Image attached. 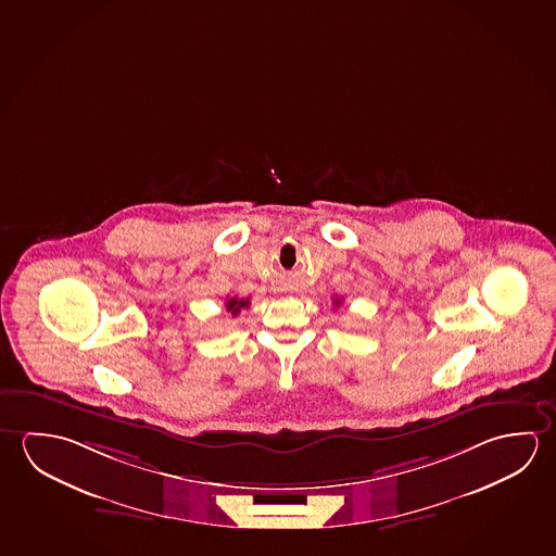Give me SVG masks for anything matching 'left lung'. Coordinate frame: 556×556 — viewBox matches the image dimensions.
<instances>
[{
    "label": "left lung",
    "mask_w": 556,
    "mask_h": 556,
    "mask_svg": "<svg viewBox=\"0 0 556 556\" xmlns=\"http://www.w3.org/2000/svg\"><path fill=\"white\" fill-rule=\"evenodd\" d=\"M333 302H336V306H339V304H341V299H337V301Z\"/></svg>",
    "instance_id": "1"
}]
</instances>
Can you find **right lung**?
Returning <instances> with one entry per match:
<instances>
[{
    "instance_id": "obj_1",
    "label": "right lung",
    "mask_w": 556,
    "mask_h": 556,
    "mask_svg": "<svg viewBox=\"0 0 556 556\" xmlns=\"http://www.w3.org/2000/svg\"><path fill=\"white\" fill-rule=\"evenodd\" d=\"M250 306V299H237V296H232V299H228L225 302V308L232 314V316H238L240 314V309L248 308Z\"/></svg>"
}]
</instances>
